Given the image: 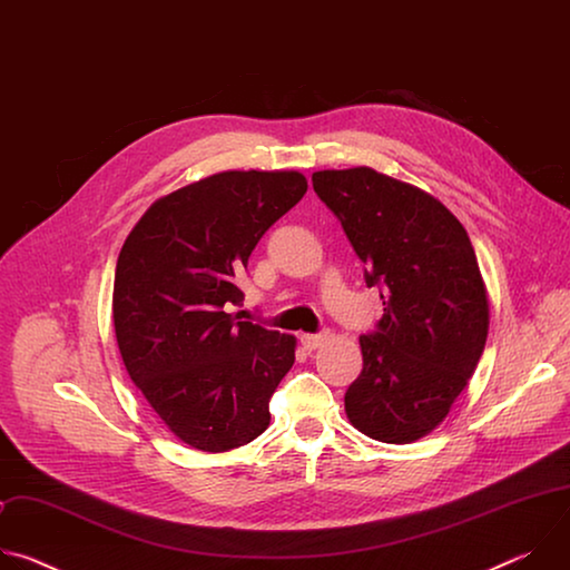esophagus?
Wrapping results in <instances>:
<instances>
[{
    "mask_svg": "<svg viewBox=\"0 0 570 570\" xmlns=\"http://www.w3.org/2000/svg\"><path fill=\"white\" fill-rule=\"evenodd\" d=\"M322 341H324V334H302L299 336V343L304 345V350H315V347H320L322 345Z\"/></svg>",
    "mask_w": 570,
    "mask_h": 570,
    "instance_id": "obj_1",
    "label": "esophagus"
}]
</instances>
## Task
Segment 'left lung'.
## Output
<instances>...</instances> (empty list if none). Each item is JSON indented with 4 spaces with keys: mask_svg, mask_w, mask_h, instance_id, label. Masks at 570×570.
<instances>
[{
    "mask_svg": "<svg viewBox=\"0 0 570 570\" xmlns=\"http://www.w3.org/2000/svg\"><path fill=\"white\" fill-rule=\"evenodd\" d=\"M311 180L383 302L376 327L361 334L363 372L345 392L347 417L379 442L420 440L466 387L490 327L466 229L433 196L367 167Z\"/></svg>",
    "mask_w": 570,
    "mask_h": 570,
    "instance_id": "left-lung-1",
    "label": "left lung"
}]
</instances>
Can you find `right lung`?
Listing matches in <instances>:
<instances>
[{
	"label": "right lung",
	"instance_id": "right-lung-1",
	"mask_svg": "<svg viewBox=\"0 0 570 570\" xmlns=\"http://www.w3.org/2000/svg\"><path fill=\"white\" fill-rule=\"evenodd\" d=\"M306 187L295 171L216 174L153 203L119 253L112 317L124 365L194 449L229 451L271 424L295 338L229 311L259 238Z\"/></svg>",
	"mask_w": 570,
	"mask_h": 570
}]
</instances>
